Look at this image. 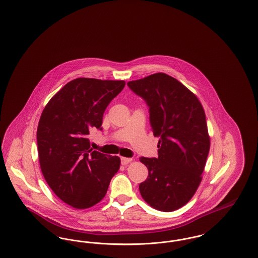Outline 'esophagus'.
<instances>
[{
  "mask_svg": "<svg viewBox=\"0 0 258 258\" xmlns=\"http://www.w3.org/2000/svg\"><path fill=\"white\" fill-rule=\"evenodd\" d=\"M133 160L132 158H121V162L123 165H126L127 163H130Z\"/></svg>",
  "mask_w": 258,
  "mask_h": 258,
  "instance_id": "34e87169",
  "label": "esophagus"
}]
</instances>
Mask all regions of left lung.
Instances as JSON below:
<instances>
[{
    "label": "left lung",
    "instance_id": "8db88e82",
    "mask_svg": "<svg viewBox=\"0 0 258 258\" xmlns=\"http://www.w3.org/2000/svg\"><path fill=\"white\" fill-rule=\"evenodd\" d=\"M127 86L146 102L153 134L160 138L158 158H140L149 172L140 194L157 210L175 211L201 182L210 150L205 112L197 96L167 74H152Z\"/></svg>",
    "mask_w": 258,
    "mask_h": 258
}]
</instances>
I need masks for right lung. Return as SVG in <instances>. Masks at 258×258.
<instances>
[{
    "instance_id": "1",
    "label": "right lung",
    "mask_w": 258,
    "mask_h": 258,
    "mask_svg": "<svg viewBox=\"0 0 258 258\" xmlns=\"http://www.w3.org/2000/svg\"><path fill=\"white\" fill-rule=\"evenodd\" d=\"M124 85V81L76 78L42 111L37 132L41 172L54 194L74 208L98 203L120 168V158L93 151L88 135L102 130L103 113Z\"/></svg>"
}]
</instances>
